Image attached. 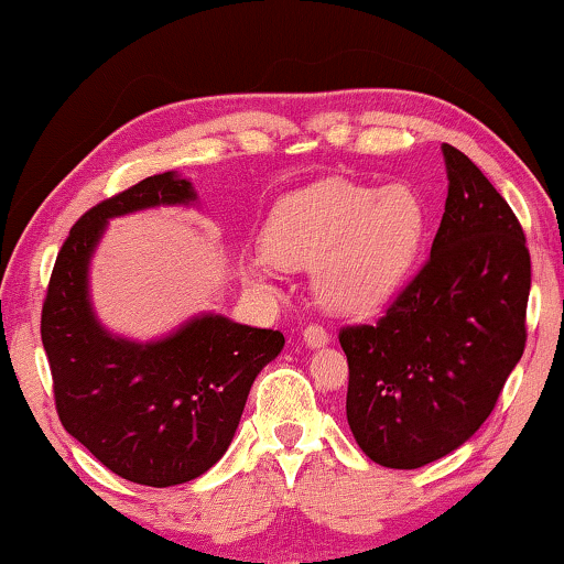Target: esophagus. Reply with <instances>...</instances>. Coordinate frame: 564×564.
<instances>
[{"mask_svg":"<svg viewBox=\"0 0 564 564\" xmlns=\"http://www.w3.org/2000/svg\"><path fill=\"white\" fill-rule=\"evenodd\" d=\"M303 338H305L307 346H326L328 344L326 328L318 326V323H311V326H305Z\"/></svg>","mask_w":564,"mask_h":564,"instance_id":"1","label":"esophagus"}]
</instances>
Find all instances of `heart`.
Segmentation results:
<instances>
[{
    "label": "heart",
    "instance_id": "b5f03b06",
    "mask_svg": "<svg viewBox=\"0 0 564 564\" xmlns=\"http://www.w3.org/2000/svg\"><path fill=\"white\" fill-rule=\"evenodd\" d=\"M423 236V210L403 187L372 189L326 180L282 197L264 228V251L246 272L267 284L272 264L313 269L326 311L372 313L411 269Z\"/></svg>",
    "mask_w": 564,
    "mask_h": 564
}]
</instances>
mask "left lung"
<instances>
[{
    "instance_id": "obj_1",
    "label": "left lung",
    "mask_w": 564,
    "mask_h": 564,
    "mask_svg": "<svg viewBox=\"0 0 564 564\" xmlns=\"http://www.w3.org/2000/svg\"><path fill=\"white\" fill-rule=\"evenodd\" d=\"M446 195L431 257L372 326H346V419L369 459L415 469L482 426L527 346L531 257L519 218L444 143Z\"/></svg>"
}]
</instances>
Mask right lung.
<instances>
[{
  "instance_id": "obj_1",
  "label": "right lung",
  "mask_w": 564,
  "mask_h": 564,
  "mask_svg": "<svg viewBox=\"0 0 564 564\" xmlns=\"http://www.w3.org/2000/svg\"><path fill=\"white\" fill-rule=\"evenodd\" d=\"M195 197L187 180L164 172L102 199L68 230L43 300L41 338L61 423L107 469L149 488L195 480L226 454L253 380L284 346L280 330L213 313L151 344L97 323L87 272L107 220Z\"/></svg>"
}]
</instances>
